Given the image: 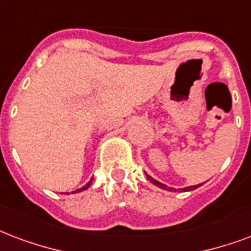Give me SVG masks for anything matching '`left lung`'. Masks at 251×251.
Returning a JSON list of instances; mask_svg holds the SVG:
<instances>
[{"mask_svg": "<svg viewBox=\"0 0 251 251\" xmlns=\"http://www.w3.org/2000/svg\"><path fill=\"white\" fill-rule=\"evenodd\" d=\"M145 174H146V172H145ZM146 176H147V179H149V180H150L152 184L156 185V187H159V188H162V189H166V191H174V192H176V189L175 188L168 187V185H166V184H163V183H160V181L155 180V179H154V177H151L150 175H147L146 174ZM202 184H204V183H201V184H198V185H191V187H185V188H180V191H184V192H187V191H192V189L199 188V187Z\"/></svg>", "mask_w": 251, "mask_h": 251, "instance_id": "obj_1", "label": "left lung"}]
</instances>
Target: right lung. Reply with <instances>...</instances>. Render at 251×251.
<instances>
[{
	"mask_svg": "<svg viewBox=\"0 0 251 251\" xmlns=\"http://www.w3.org/2000/svg\"><path fill=\"white\" fill-rule=\"evenodd\" d=\"M92 180H93V179H92ZM91 183L92 181H88V184H85L83 187V188H80V189H76V191H75V192H81V191H85V189L88 188V187H89V185H91ZM75 192H72V194H75Z\"/></svg>",
	"mask_w": 251,
	"mask_h": 251,
	"instance_id": "right-lung-1",
	"label": "right lung"
}]
</instances>
